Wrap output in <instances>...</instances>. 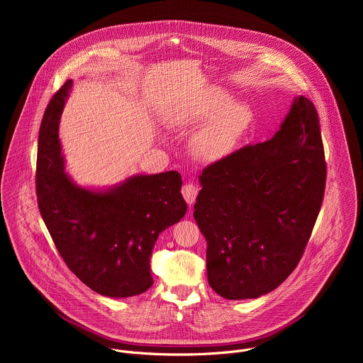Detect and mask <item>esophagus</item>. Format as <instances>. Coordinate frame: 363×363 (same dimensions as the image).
Instances as JSON below:
<instances>
[{"mask_svg": "<svg viewBox=\"0 0 363 363\" xmlns=\"http://www.w3.org/2000/svg\"><path fill=\"white\" fill-rule=\"evenodd\" d=\"M198 186L195 185V184H185L184 186H182V195H184V198H185V201L189 203V205H192L194 202H195V199H196V195H198Z\"/></svg>", "mask_w": 363, "mask_h": 363, "instance_id": "34e87169", "label": "esophagus"}]
</instances>
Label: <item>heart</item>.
Wrapping results in <instances>:
<instances>
[{"label": "heart", "instance_id": "obj_1", "mask_svg": "<svg viewBox=\"0 0 363 363\" xmlns=\"http://www.w3.org/2000/svg\"><path fill=\"white\" fill-rule=\"evenodd\" d=\"M203 121L192 139V150L202 161H220L238 145L251 123V112L227 91L214 89L182 118L186 125Z\"/></svg>", "mask_w": 363, "mask_h": 363}]
</instances>
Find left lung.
Masks as SVG:
<instances>
[{"mask_svg":"<svg viewBox=\"0 0 363 363\" xmlns=\"http://www.w3.org/2000/svg\"><path fill=\"white\" fill-rule=\"evenodd\" d=\"M194 218L206 240V274L224 298H257L296 269L325 196L319 115L294 99L279 132L211 164Z\"/></svg>","mask_w":363,"mask_h":363,"instance_id":"1","label":"left lung"}]
</instances>
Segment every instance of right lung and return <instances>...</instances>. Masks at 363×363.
I'll list each match as a JSON object with an SVG mask.
<instances>
[{"label":"right lung","instance_id":"obj_1","mask_svg":"<svg viewBox=\"0 0 363 363\" xmlns=\"http://www.w3.org/2000/svg\"><path fill=\"white\" fill-rule=\"evenodd\" d=\"M67 80L44 112L37 152L38 210L67 267L93 291L130 297L152 284L150 255L160 234L186 213L177 171L136 175L109 191L77 186L65 172L59 121Z\"/></svg>","mask_w":363,"mask_h":363}]
</instances>
